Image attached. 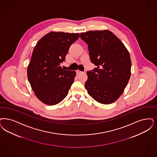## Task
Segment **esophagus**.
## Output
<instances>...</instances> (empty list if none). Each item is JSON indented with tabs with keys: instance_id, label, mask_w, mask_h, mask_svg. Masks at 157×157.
Here are the masks:
<instances>
[{
	"instance_id": "34e87169",
	"label": "esophagus",
	"mask_w": 157,
	"mask_h": 157,
	"mask_svg": "<svg viewBox=\"0 0 157 157\" xmlns=\"http://www.w3.org/2000/svg\"><path fill=\"white\" fill-rule=\"evenodd\" d=\"M76 74H80V73L83 72H82V71H81L80 70H79L76 71Z\"/></svg>"
}]
</instances>
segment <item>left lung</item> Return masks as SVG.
<instances>
[{
  "label": "left lung",
  "mask_w": 157,
  "mask_h": 157,
  "mask_svg": "<svg viewBox=\"0 0 157 157\" xmlns=\"http://www.w3.org/2000/svg\"><path fill=\"white\" fill-rule=\"evenodd\" d=\"M80 38L87 44L90 60L97 66L87 72L86 89L98 103H114L124 92L131 75L129 52L108 30L82 33Z\"/></svg>",
  "instance_id": "8db88e82"
}]
</instances>
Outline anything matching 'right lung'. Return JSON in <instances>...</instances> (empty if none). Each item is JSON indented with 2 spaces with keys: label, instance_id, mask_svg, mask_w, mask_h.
<instances>
[{
  "label": "right lung",
  "instance_id": "right-lung-1",
  "mask_svg": "<svg viewBox=\"0 0 157 157\" xmlns=\"http://www.w3.org/2000/svg\"><path fill=\"white\" fill-rule=\"evenodd\" d=\"M79 38L78 33L52 31L35 46L28 66V79L35 95L44 104L54 105L67 96L76 72L63 70L60 64Z\"/></svg>",
  "mask_w": 157,
  "mask_h": 157
}]
</instances>
